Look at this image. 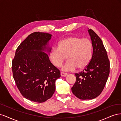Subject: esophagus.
<instances>
[{"label":"esophagus","instance_id":"obj_1","mask_svg":"<svg viewBox=\"0 0 121 121\" xmlns=\"http://www.w3.org/2000/svg\"><path fill=\"white\" fill-rule=\"evenodd\" d=\"M60 75L61 76H63V77H65L67 75V73H64V72H61L60 73Z\"/></svg>","mask_w":121,"mask_h":121}]
</instances>
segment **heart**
I'll use <instances>...</instances> for the list:
<instances>
[{"mask_svg":"<svg viewBox=\"0 0 121 121\" xmlns=\"http://www.w3.org/2000/svg\"><path fill=\"white\" fill-rule=\"evenodd\" d=\"M92 56V45L88 39L72 36L61 41L58 48L51 52L50 58L54 66L60 67L67 56L68 60L62 67V70L71 71L77 67L79 69L87 67Z\"/></svg>","mask_w":121,"mask_h":121,"instance_id":"b5f03b06","label":"heart"}]
</instances>
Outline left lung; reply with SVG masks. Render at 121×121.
<instances>
[{
  "mask_svg": "<svg viewBox=\"0 0 121 121\" xmlns=\"http://www.w3.org/2000/svg\"><path fill=\"white\" fill-rule=\"evenodd\" d=\"M93 47L92 56L88 66L76 73V81L72 91L80 99H92L104 90L109 74L110 63L100 37L91 29L88 30Z\"/></svg>",
  "mask_w": 121,
  "mask_h": 121,
  "instance_id": "1",
  "label": "left lung"
}]
</instances>
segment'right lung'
Here are the masks:
<instances>
[{"label": "right lung", "instance_id": "obj_1", "mask_svg": "<svg viewBox=\"0 0 121 121\" xmlns=\"http://www.w3.org/2000/svg\"><path fill=\"white\" fill-rule=\"evenodd\" d=\"M52 36L39 32L30 34L18 46L12 60L13 77L21 94L39 103L52 97L60 77L59 69L43 52L51 51L46 46Z\"/></svg>", "mask_w": 121, "mask_h": 121}]
</instances>
